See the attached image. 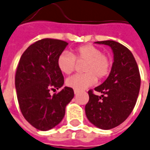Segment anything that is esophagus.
Masks as SVG:
<instances>
[{"label":"esophagus","instance_id":"1","mask_svg":"<svg viewBox=\"0 0 150 150\" xmlns=\"http://www.w3.org/2000/svg\"><path fill=\"white\" fill-rule=\"evenodd\" d=\"M80 92V91L79 90H76V89H74V94H77Z\"/></svg>","mask_w":150,"mask_h":150}]
</instances>
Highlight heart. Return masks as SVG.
<instances>
[{
    "label": "heart",
    "instance_id": "obj_1",
    "mask_svg": "<svg viewBox=\"0 0 150 150\" xmlns=\"http://www.w3.org/2000/svg\"><path fill=\"white\" fill-rule=\"evenodd\" d=\"M76 62H84L82 69L85 73L75 74L66 81L67 86L76 90L92 85L97 81V78H105L111 70L110 57L92 45H81L73 49L72 54L62 52L57 59L59 69L65 74H72L76 69Z\"/></svg>",
    "mask_w": 150,
    "mask_h": 150
}]
</instances>
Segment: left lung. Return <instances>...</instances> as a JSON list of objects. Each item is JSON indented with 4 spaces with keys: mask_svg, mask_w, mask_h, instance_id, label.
Listing matches in <instances>:
<instances>
[{
    "mask_svg": "<svg viewBox=\"0 0 150 150\" xmlns=\"http://www.w3.org/2000/svg\"><path fill=\"white\" fill-rule=\"evenodd\" d=\"M109 45L114 62L107 79L95 91L89 90V101L85 105L88 120L98 128L112 129L122 124L134 109L139 96L141 77L137 62L127 47L113 40L97 41Z\"/></svg>",
    "mask_w": 150,
    "mask_h": 150,
    "instance_id": "left-lung-1",
    "label": "left lung"
}]
</instances>
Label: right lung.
<instances>
[{
  "instance_id": "1",
  "label": "right lung",
  "mask_w": 150,
  "mask_h": 150,
  "mask_svg": "<svg viewBox=\"0 0 150 150\" xmlns=\"http://www.w3.org/2000/svg\"><path fill=\"white\" fill-rule=\"evenodd\" d=\"M67 45L61 40H38L23 52L17 67L15 84L21 112L40 131L52 129L61 122L66 106L74 96L73 88L69 87L53 96L50 94L64 83L57 59Z\"/></svg>"
}]
</instances>
